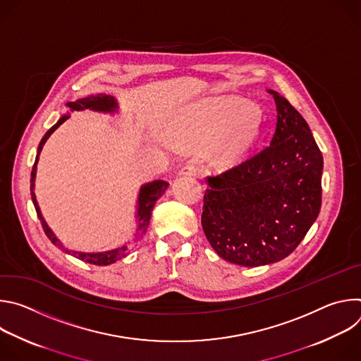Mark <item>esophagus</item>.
Segmentation results:
<instances>
[{
  "label": "esophagus",
  "instance_id": "34e87169",
  "mask_svg": "<svg viewBox=\"0 0 361 361\" xmlns=\"http://www.w3.org/2000/svg\"><path fill=\"white\" fill-rule=\"evenodd\" d=\"M198 173V167L194 163H187L183 169H181V174H188V176H195Z\"/></svg>",
  "mask_w": 361,
  "mask_h": 361
}]
</instances>
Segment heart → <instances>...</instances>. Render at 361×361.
Wrapping results in <instances>:
<instances>
[{
  "label": "heart",
  "mask_w": 361,
  "mask_h": 361,
  "mask_svg": "<svg viewBox=\"0 0 361 361\" xmlns=\"http://www.w3.org/2000/svg\"><path fill=\"white\" fill-rule=\"evenodd\" d=\"M238 111H252L255 120L250 125L229 121ZM262 116L244 101H230L227 104L213 102L190 109L174 117L169 126L171 138L188 145H205L212 140L214 156L221 161H231L252 144L259 135Z\"/></svg>",
  "instance_id": "heart-1"
}]
</instances>
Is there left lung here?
Segmentation results:
<instances>
[{
    "instance_id": "1",
    "label": "left lung",
    "mask_w": 361,
    "mask_h": 361,
    "mask_svg": "<svg viewBox=\"0 0 361 361\" xmlns=\"http://www.w3.org/2000/svg\"><path fill=\"white\" fill-rule=\"evenodd\" d=\"M277 126L259 152L209 177L201 226L221 259L257 267L301 243L322 207L323 156L301 114L270 90Z\"/></svg>"
}]
</instances>
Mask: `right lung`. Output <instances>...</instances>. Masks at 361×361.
<instances>
[{"label":"right lung","instance_id":"obj_1","mask_svg":"<svg viewBox=\"0 0 361 361\" xmlns=\"http://www.w3.org/2000/svg\"><path fill=\"white\" fill-rule=\"evenodd\" d=\"M71 110H84V109H91V110H98V111H114L117 109V102L114 99V97L111 95H107V94H97V95H90L87 98H80L77 99L75 102H68L67 104ZM66 120H68V116H63L59 123L56 126L51 127L45 135L42 137L39 145H38V152H37V157H35V163L32 166V171H31V198H32V202H34V207H35V212H37V216L41 221V226H42V230L44 233L47 234V237L51 240V243L56 244V245H60L59 243V238L53 234V231H51L48 228V226L45 224L42 216H41V212H39V207L37 204V200H35V194H34V178H35V171H37V163H38V156L39 152L42 149V145L45 144V141L48 140V137L53 134ZM169 187V183H166L164 180H156L152 183H148L145 184L141 191H140V197H138V230H137V235H135V240H138V237L141 235V233H144L148 227V223H149V219H151V212H152V207L154 204H156V201L164 194V191L167 190ZM63 248V245H61ZM66 252L68 254H73L74 257H77L78 260L81 262H85V263H90V264H95V266H109L111 263H114L116 260H118L121 255H124L127 247L123 245V247H118L116 250H111V251H106V252H77V251H71V250H67V248H63Z\"/></svg>","mask_w":361,"mask_h":361}]
</instances>
